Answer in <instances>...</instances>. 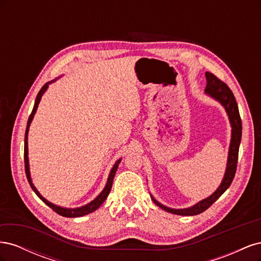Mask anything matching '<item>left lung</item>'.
I'll return each instance as SVG.
<instances>
[{"label": "left lung", "instance_id": "1", "mask_svg": "<svg viewBox=\"0 0 261 261\" xmlns=\"http://www.w3.org/2000/svg\"><path fill=\"white\" fill-rule=\"evenodd\" d=\"M206 80H207V86H206V89H204V92H206L211 98L219 101L220 103L224 107L225 111L228 115V120H230V123H231L232 137H231L230 148H228L226 170H225L224 177L222 179V183L220 184L217 191L211 196L207 197L206 199H202L201 201L197 202L193 207L185 208V209H172V208L163 206L162 203L156 201L151 196L153 202L158 207H160L165 211H168L170 213H174V215H178V216H196L203 212L204 210H207L211 204L215 202L228 187H230L232 180L235 176L236 167H238L239 149H240L241 138H242V120L240 116L238 103H236V100L232 90L228 88V86L225 83L220 81L216 75L207 72Z\"/></svg>", "mask_w": 261, "mask_h": 261}]
</instances>
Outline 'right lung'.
<instances>
[{"label": "right lung", "instance_id": "add662e5", "mask_svg": "<svg viewBox=\"0 0 261 261\" xmlns=\"http://www.w3.org/2000/svg\"><path fill=\"white\" fill-rule=\"evenodd\" d=\"M57 80H54L52 82H49L43 85L42 88L40 89V91L38 92L37 94V98H36V101H35V106H34V109H33V112H31V114L29 115V118H28V122H27V128H26V134H25V149H23V160H25V172H26V176H27V179L29 181V184L31 186V188H33V191L36 193V195L40 198L45 204H48V206L54 210L55 212L58 213V215L62 216V217H66V218H77V217H83V216H86L88 215V213H91L93 212L94 210H97L102 203L105 202V200L107 199V197L109 196L110 194V191H111L112 188V184H113V178H114V175L116 173V170L118 168V164H120L121 162V159L117 160L116 163L114 164V167L112 168L111 172H110V175H109V178H108V181H107V185L105 187L103 191H102L100 193V195L97 197L96 199H93L91 202L87 203L86 206H83V207H80V208H75V209H69V208H63V207H60V206H57V204H54L50 201L46 200L44 197L41 196V194L39 193L37 191V188L35 187V185L33 184V180H31V177H30V172H29V161H28V130H29V126H30V123L31 121H33L34 118V115L37 111L38 109V105L39 102H40L41 100V97L42 94L45 92V90L48 89V87L51 83L55 82Z\"/></svg>", "mask_w": 261, "mask_h": 261}]
</instances>
